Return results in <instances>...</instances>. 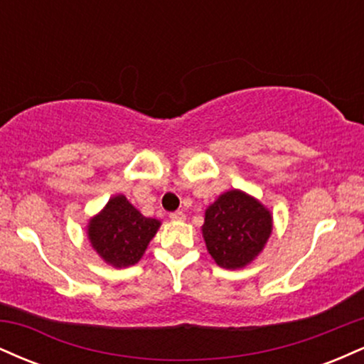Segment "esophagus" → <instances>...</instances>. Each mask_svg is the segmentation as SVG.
<instances>
[{
	"instance_id": "34e87169",
	"label": "esophagus",
	"mask_w": 364,
	"mask_h": 364,
	"mask_svg": "<svg viewBox=\"0 0 364 364\" xmlns=\"http://www.w3.org/2000/svg\"><path fill=\"white\" fill-rule=\"evenodd\" d=\"M169 217H171V220H183L185 219V214H183L181 210H176V212H171Z\"/></svg>"
}]
</instances>
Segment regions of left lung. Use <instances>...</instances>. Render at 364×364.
Returning <instances> with one entry per match:
<instances>
[{
	"label": "left lung",
	"instance_id": "8db88e82",
	"mask_svg": "<svg viewBox=\"0 0 364 364\" xmlns=\"http://www.w3.org/2000/svg\"><path fill=\"white\" fill-rule=\"evenodd\" d=\"M202 235L217 265L243 269L262 253L272 235V214L245 191H225L205 210Z\"/></svg>",
	"mask_w": 364,
	"mask_h": 364
}]
</instances>
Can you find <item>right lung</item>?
<instances>
[{
	"mask_svg": "<svg viewBox=\"0 0 364 364\" xmlns=\"http://www.w3.org/2000/svg\"><path fill=\"white\" fill-rule=\"evenodd\" d=\"M159 225L157 219L144 217L124 195H116L92 217L87 225L90 245L112 267H129L144 257Z\"/></svg>",
	"mask_w": 364,
	"mask_h": 364,
	"instance_id": "right-lung-1",
	"label": "right lung"
}]
</instances>
